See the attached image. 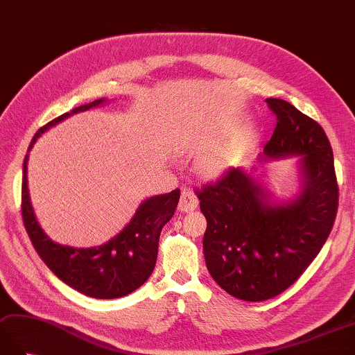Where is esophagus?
Segmentation results:
<instances>
[{
  "mask_svg": "<svg viewBox=\"0 0 355 355\" xmlns=\"http://www.w3.org/2000/svg\"><path fill=\"white\" fill-rule=\"evenodd\" d=\"M198 207V198L192 191H184L181 192V198L178 202V210L180 211H192Z\"/></svg>",
  "mask_w": 355,
  "mask_h": 355,
  "instance_id": "esophagus-1",
  "label": "esophagus"
}]
</instances>
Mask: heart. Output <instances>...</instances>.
Segmentation results:
<instances>
[{"label":"heart","mask_w":355,"mask_h":355,"mask_svg":"<svg viewBox=\"0 0 355 355\" xmlns=\"http://www.w3.org/2000/svg\"><path fill=\"white\" fill-rule=\"evenodd\" d=\"M211 144H213V139L201 130H189L180 139L181 150L192 154H198L209 150ZM232 160H233V153H228V151L211 153L205 155V157H202L201 162L198 163V171H200V174L204 175L205 178H216L230 166V164H232Z\"/></svg>","instance_id":"1"}]
</instances>
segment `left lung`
I'll use <instances>...</instances> for the list:
<instances>
[{"instance_id": "left-lung-1", "label": "left lung", "mask_w": 355, "mask_h": 355, "mask_svg": "<svg viewBox=\"0 0 355 355\" xmlns=\"http://www.w3.org/2000/svg\"><path fill=\"white\" fill-rule=\"evenodd\" d=\"M277 125L263 154L301 155V195L286 205L242 168H232L195 192L207 219L204 257L213 279L243 301H265L298 279L331 233L337 207L333 150L316 121L278 98H266Z\"/></svg>"}]
</instances>
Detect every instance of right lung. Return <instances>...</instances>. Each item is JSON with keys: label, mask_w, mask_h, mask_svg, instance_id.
I'll use <instances>...</instances> for the list:
<instances>
[{"label": "right lung", "mask_w": 355, "mask_h": 355, "mask_svg": "<svg viewBox=\"0 0 355 355\" xmlns=\"http://www.w3.org/2000/svg\"><path fill=\"white\" fill-rule=\"evenodd\" d=\"M104 100L76 107L69 113L48 122L31 139V146L37 137L57 122L73 113L100 105ZM27 159L24 160L21 213L24 227L39 257L55 277L72 289L90 298L113 300L135 292L153 274L159 252V239L164 224L174 216L180 200V191L151 196L137 209L135 218L112 241L94 248H71L53 242L39 227L33 213L27 187Z\"/></svg>", "instance_id": "add662e5"}]
</instances>
